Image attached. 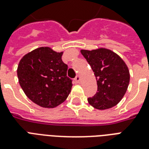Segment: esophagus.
<instances>
[{
  "instance_id": "obj_1",
  "label": "esophagus",
  "mask_w": 149,
  "mask_h": 149,
  "mask_svg": "<svg viewBox=\"0 0 149 149\" xmlns=\"http://www.w3.org/2000/svg\"><path fill=\"white\" fill-rule=\"evenodd\" d=\"M74 80H75V82L77 83V84L79 83V81H80V77H79V76H77V77H75Z\"/></svg>"
}]
</instances>
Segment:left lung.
<instances>
[{
	"mask_svg": "<svg viewBox=\"0 0 149 149\" xmlns=\"http://www.w3.org/2000/svg\"><path fill=\"white\" fill-rule=\"evenodd\" d=\"M82 55L94 72L97 92L87 99L91 106L99 110L111 108L120 101L130 81L129 70L120 56L111 50L98 49L81 50Z\"/></svg>",
	"mask_w": 149,
	"mask_h": 149,
	"instance_id": "1",
	"label": "left lung"
}]
</instances>
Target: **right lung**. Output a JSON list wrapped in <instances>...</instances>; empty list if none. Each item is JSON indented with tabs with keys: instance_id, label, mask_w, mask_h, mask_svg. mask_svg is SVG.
<instances>
[{
	"instance_id": "1",
	"label": "right lung",
	"mask_w": 149,
	"mask_h": 149,
	"mask_svg": "<svg viewBox=\"0 0 149 149\" xmlns=\"http://www.w3.org/2000/svg\"><path fill=\"white\" fill-rule=\"evenodd\" d=\"M63 52L41 47L20 60L17 73L20 86L31 101L42 107L53 108L65 101L72 88L67 77L68 65Z\"/></svg>"
}]
</instances>
